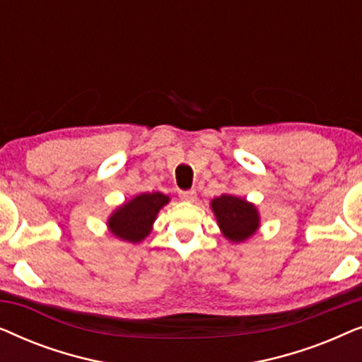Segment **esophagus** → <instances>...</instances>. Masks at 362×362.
I'll return each mask as SVG.
<instances>
[{
    "label": "esophagus",
    "mask_w": 362,
    "mask_h": 362,
    "mask_svg": "<svg viewBox=\"0 0 362 362\" xmlns=\"http://www.w3.org/2000/svg\"><path fill=\"white\" fill-rule=\"evenodd\" d=\"M180 197L186 202H194L197 196H196V191L189 189V191H180Z\"/></svg>",
    "instance_id": "obj_1"
}]
</instances>
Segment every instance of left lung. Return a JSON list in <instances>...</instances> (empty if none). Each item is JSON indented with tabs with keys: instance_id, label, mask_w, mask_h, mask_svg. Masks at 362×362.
<instances>
[{
	"instance_id": "1",
	"label": "left lung",
	"mask_w": 362,
	"mask_h": 362,
	"mask_svg": "<svg viewBox=\"0 0 362 362\" xmlns=\"http://www.w3.org/2000/svg\"><path fill=\"white\" fill-rule=\"evenodd\" d=\"M217 226L232 244H242L260 229V212L254 202L235 194H222L211 201Z\"/></svg>"
}]
</instances>
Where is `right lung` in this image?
Returning <instances> with one entry per match:
<instances>
[{
  "label": "right lung",
  "mask_w": 362,
  "mask_h": 362,
  "mask_svg": "<svg viewBox=\"0 0 362 362\" xmlns=\"http://www.w3.org/2000/svg\"><path fill=\"white\" fill-rule=\"evenodd\" d=\"M170 201V196L163 192H141L112 211L107 229L118 240L140 244L153 230L158 212Z\"/></svg>",
  "instance_id": "obj_1"
}]
</instances>
